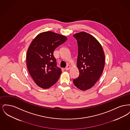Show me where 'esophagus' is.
<instances>
[{
	"instance_id": "34e87169",
	"label": "esophagus",
	"mask_w": 130,
	"mask_h": 130,
	"mask_svg": "<svg viewBox=\"0 0 130 130\" xmlns=\"http://www.w3.org/2000/svg\"><path fill=\"white\" fill-rule=\"evenodd\" d=\"M70 67H70V66L68 65H67V66L66 67V68H65V70H66V71L69 70L70 69Z\"/></svg>"
}]
</instances>
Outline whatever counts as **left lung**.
Here are the masks:
<instances>
[{
  "mask_svg": "<svg viewBox=\"0 0 130 130\" xmlns=\"http://www.w3.org/2000/svg\"><path fill=\"white\" fill-rule=\"evenodd\" d=\"M78 45L77 67L79 76L73 80L81 90L90 89L99 80L105 65V55L101 44L92 35L82 31L74 34Z\"/></svg>",
  "mask_w": 130,
  "mask_h": 130,
  "instance_id": "obj_1",
  "label": "left lung"
}]
</instances>
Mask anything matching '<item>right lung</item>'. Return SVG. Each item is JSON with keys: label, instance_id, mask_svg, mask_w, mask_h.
Wrapping results in <instances>:
<instances>
[{"label": "right lung", "instance_id": "right-lung-1", "mask_svg": "<svg viewBox=\"0 0 130 130\" xmlns=\"http://www.w3.org/2000/svg\"><path fill=\"white\" fill-rule=\"evenodd\" d=\"M67 39L64 36L48 31L38 34L28 48L26 63L32 78L38 86L48 89L54 85L61 74L54 52Z\"/></svg>", "mask_w": 130, "mask_h": 130}]
</instances>
